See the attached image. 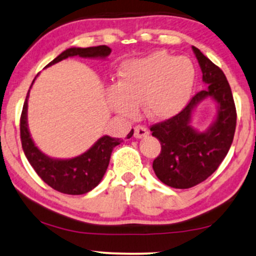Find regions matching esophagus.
<instances>
[{
  "instance_id": "1",
  "label": "esophagus",
  "mask_w": 256,
  "mask_h": 256,
  "mask_svg": "<svg viewBox=\"0 0 256 256\" xmlns=\"http://www.w3.org/2000/svg\"><path fill=\"white\" fill-rule=\"evenodd\" d=\"M150 135V132H148V129L146 127H142V126H136V127L134 128V136L136 138H146Z\"/></svg>"
}]
</instances>
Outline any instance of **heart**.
<instances>
[{
  "instance_id": "heart-1",
  "label": "heart",
  "mask_w": 256,
  "mask_h": 256,
  "mask_svg": "<svg viewBox=\"0 0 256 256\" xmlns=\"http://www.w3.org/2000/svg\"><path fill=\"white\" fill-rule=\"evenodd\" d=\"M194 83V68L188 58L153 52L122 66L118 84L108 90L109 104L123 116H133L142 104L148 118L164 121L182 112Z\"/></svg>"
}]
</instances>
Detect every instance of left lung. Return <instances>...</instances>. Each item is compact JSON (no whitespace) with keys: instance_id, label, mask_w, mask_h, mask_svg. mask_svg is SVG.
<instances>
[{"instance_id":"1","label":"left lung","mask_w":256,"mask_h":256,"mask_svg":"<svg viewBox=\"0 0 256 256\" xmlns=\"http://www.w3.org/2000/svg\"><path fill=\"white\" fill-rule=\"evenodd\" d=\"M192 51L208 86L178 115L150 127L162 144L153 170L160 182L174 188H192L209 178L228 154L236 128L235 103L224 74L197 47L192 46ZM208 98L216 102V116L206 131L200 132L192 126V115Z\"/></svg>"}]
</instances>
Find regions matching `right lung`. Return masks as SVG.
<instances>
[{
	"instance_id": "obj_1",
	"label": "right lung",
	"mask_w": 256,
	"mask_h": 256,
	"mask_svg": "<svg viewBox=\"0 0 256 256\" xmlns=\"http://www.w3.org/2000/svg\"><path fill=\"white\" fill-rule=\"evenodd\" d=\"M110 53H112V48L106 45L86 47V48L71 47V48L62 52L48 65H46V68L64 60L66 58H70V56L106 59ZM36 78L33 80V83ZM30 91V89L28 90L20 120L22 150H24L27 160L34 168V171L38 173V176L47 185L62 194H84L91 191L102 180L104 173L108 168L114 147L121 144L122 140L104 135L100 138L86 152L78 156L71 158V159H56V158L46 156L36 146L30 136V128H28L27 109ZM134 130L132 129L130 133L127 135V138H132Z\"/></svg>"
}]
</instances>
